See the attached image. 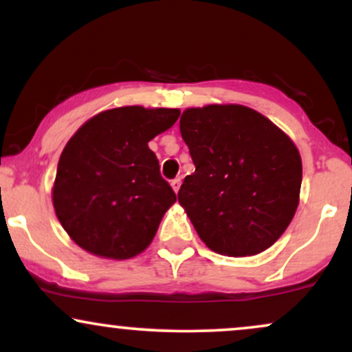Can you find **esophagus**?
<instances>
[{
	"instance_id": "34e87169",
	"label": "esophagus",
	"mask_w": 352,
	"mask_h": 352,
	"mask_svg": "<svg viewBox=\"0 0 352 352\" xmlns=\"http://www.w3.org/2000/svg\"><path fill=\"white\" fill-rule=\"evenodd\" d=\"M170 185H172V188H173V192H179V188H180V185H182V182H180V179H173L172 182H170Z\"/></svg>"
}]
</instances>
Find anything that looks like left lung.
Listing matches in <instances>:
<instances>
[{"mask_svg": "<svg viewBox=\"0 0 352 352\" xmlns=\"http://www.w3.org/2000/svg\"><path fill=\"white\" fill-rule=\"evenodd\" d=\"M195 172L179 201L205 245L227 256H252L288 228L300 201L301 157L285 132L253 109L192 107L180 117Z\"/></svg>", "mask_w": 352, "mask_h": 352, "instance_id": "left-lung-1", "label": "left lung"}]
</instances>
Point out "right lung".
I'll list each match as a JSON object with an SVG mask.
<instances>
[{
	"label": "right lung",
	"mask_w": 352,
	"mask_h": 352,
	"mask_svg": "<svg viewBox=\"0 0 352 352\" xmlns=\"http://www.w3.org/2000/svg\"><path fill=\"white\" fill-rule=\"evenodd\" d=\"M179 109L117 107L89 119L66 144L52 204L67 235L112 260L142 253L177 200L148 142L170 129Z\"/></svg>",
	"instance_id": "right-lung-1"
}]
</instances>
